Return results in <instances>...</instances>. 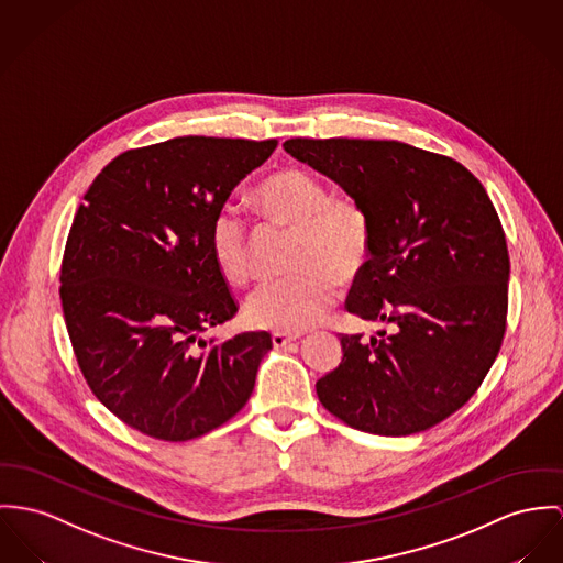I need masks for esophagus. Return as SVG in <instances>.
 I'll return each instance as SVG.
<instances>
[{"mask_svg":"<svg viewBox=\"0 0 563 563\" xmlns=\"http://www.w3.org/2000/svg\"><path fill=\"white\" fill-rule=\"evenodd\" d=\"M296 339H300V334H294V332H289V334H287V332H274V334H272V345L278 349V346L289 345V343L296 341Z\"/></svg>","mask_w":563,"mask_h":563,"instance_id":"34e87169","label":"esophagus"}]
</instances>
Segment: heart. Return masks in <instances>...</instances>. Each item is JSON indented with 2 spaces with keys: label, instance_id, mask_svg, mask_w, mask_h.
<instances>
[{
  "label": "heart",
  "instance_id": "1",
  "mask_svg": "<svg viewBox=\"0 0 563 563\" xmlns=\"http://www.w3.org/2000/svg\"><path fill=\"white\" fill-rule=\"evenodd\" d=\"M267 224L291 229L287 276L265 283L246 302L255 328L302 332L336 298L339 280L357 278L373 253V222L353 197H330L328 186L300 169L265 175L251 192ZM208 251L224 283L242 287L251 278V238L231 208H220L208 227Z\"/></svg>",
  "mask_w": 563,
  "mask_h": 563
}]
</instances>
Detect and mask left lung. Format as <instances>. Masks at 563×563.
<instances>
[{"instance_id":"left-lung-1","label":"left lung","mask_w":563,"mask_h":563,"mask_svg":"<svg viewBox=\"0 0 563 563\" xmlns=\"http://www.w3.org/2000/svg\"><path fill=\"white\" fill-rule=\"evenodd\" d=\"M285 152L334 179L373 222V253L346 310L382 321L341 334L321 405L364 433L427 431L459 411L506 334L510 257L499 217L461 163L400 141L289 139Z\"/></svg>"}]
</instances>
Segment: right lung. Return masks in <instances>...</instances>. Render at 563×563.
Masks as SVG:
<instances>
[{"label":"right lung","mask_w":563,"mask_h":563,"mask_svg":"<svg viewBox=\"0 0 563 563\" xmlns=\"http://www.w3.org/2000/svg\"><path fill=\"white\" fill-rule=\"evenodd\" d=\"M276 145L177 136L129 150L77 210L59 274L68 336L96 398L139 433L201 437L253 394L272 336H201L238 312L208 227Z\"/></svg>","instance_id":"obj_1"}]
</instances>
